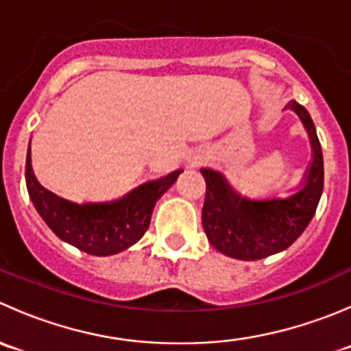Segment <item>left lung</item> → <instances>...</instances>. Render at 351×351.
<instances>
[{
    "label": "left lung",
    "instance_id": "obj_1",
    "mask_svg": "<svg viewBox=\"0 0 351 351\" xmlns=\"http://www.w3.org/2000/svg\"><path fill=\"white\" fill-rule=\"evenodd\" d=\"M284 110H292L302 122L311 143V162L297 190L289 197L250 198L229 183L224 173L202 168L205 178L202 226L217 251L236 260H261L287 250L309 226L323 195V151L309 112L290 100Z\"/></svg>",
    "mask_w": 351,
    "mask_h": 351
}]
</instances>
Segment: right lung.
Instances as JSON below:
<instances>
[{"label":"right lung","mask_w":351,"mask_h":351,"mask_svg":"<svg viewBox=\"0 0 351 351\" xmlns=\"http://www.w3.org/2000/svg\"><path fill=\"white\" fill-rule=\"evenodd\" d=\"M27 151L25 180L32 204L59 239L95 256H110L136 244L147 231L156 202L173 186L183 169L169 173L130 190L110 202H76L44 189L32 169Z\"/></svg>","instance_id":"right-lung-1"}]
</instances>
